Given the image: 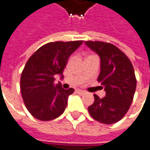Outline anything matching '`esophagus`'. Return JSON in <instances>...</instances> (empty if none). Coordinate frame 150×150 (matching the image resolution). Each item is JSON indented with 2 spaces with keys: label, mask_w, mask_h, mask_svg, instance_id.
<instances>
[{
  "label": "esophagus",
  "mask_w": 150,
  "mask_h": 150,
  "mask_svg": "<svg viewBox=\"0 0 150 150\" xmlns=\"http://www.w3.org/2000/svg\"><path fill=\"white\" fill-rule=\"evenodd\" d=\"M77 93H79V94H86V93L83 90H77Z\"/></svg>",
  "instance_id": "obj_1"
}]
</instances>
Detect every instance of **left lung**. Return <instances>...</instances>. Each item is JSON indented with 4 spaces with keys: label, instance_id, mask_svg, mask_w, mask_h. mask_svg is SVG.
Wrapping results in <instances>:
<instances>
[{
    "label": "left lung",
    "instance_id": "1",
    "mask_svg": "<svg viewBox=\"0 0 150 150\" xmlns=\"http://www.w3.org/2000/svg\"><path fill=\"white\" fill-rule=\"evenodd\" d=\"M100 57L98 81L103 86L105 97L94 94V103L88 107L93 119L103 124H114L124 117L136 91L133 66L126 54L115 46L103 41H85Z\"/></svg>",
    "mask_w": 150,
    "mask_h": 150
}]
</instances>
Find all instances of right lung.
Here are the masks:
<instances>
[{
	"instance_id": "right-lung-1",
	"label": "right lung",
	"mask_w": 150,
	"mask_h": 150,
	"mask_svg": "<svg viewBox=\"0 0 150 150\" xmlns=\"http://www.w3.org/2000/svg\"><path fill=\"white\" fill-rule=\"evenodd\" d=\"M82 40L50 42L38 49L27 61L20 80L24 104L31 115L40 120H51L60 116L65 110L73 88L65 90L61 83L54 84L55 76L64 77L69 56Z\"/></svg>"
}]
</instances>
